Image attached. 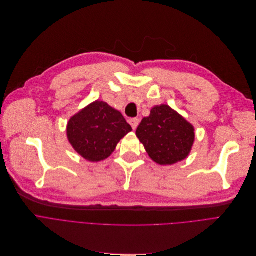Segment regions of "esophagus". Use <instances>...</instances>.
I'll return each instance as SVG.
<instances>
[{
	"mask_svg": "<svg viewBox=\"0 0 256 256\" xmlns=\"http://www.w3.org/2000/svg\"><path fill=\"white\" fill-rule=\"evenodd\" d=\"M129 124L131 125L133 130H136L138 128V124H140V120L138 118H130L129 120Z\"/></svg>",
	"mask_w": 256,
	"mask_h": 256,
	"instance_id": "34e87169",
	"label": "esophagus"
}]
</instances>
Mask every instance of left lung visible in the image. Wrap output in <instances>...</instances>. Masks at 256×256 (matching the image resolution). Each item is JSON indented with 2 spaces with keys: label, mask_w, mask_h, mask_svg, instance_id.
<instances>
[{
  "label": "left lung",
  "mask_w": 256,
  "mask_h": 256,
  "mask_svg": "<svg viewBox=\"0 0 256 256\" xmlns=\"http://www.w3.org/2000/svg\"><path fill=\"white\" fill-rule=\"evenodd\" d=\"M136 136L151 160L160 166L184 160L194 142V128L168 105L154 106L142 120Z\"/></svg>",
  "instance_id": "obj_1"
}]
</instances>
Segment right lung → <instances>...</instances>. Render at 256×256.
Here are the masks:
<instances>
[{"instance_id":"obj_1","label":"right lung","mask_w":256,"mask_h":256,"mask_svg":"<svg viewBox=\"0 0 256 256\" xmlns=\"http://www.w3.org/2000/svg\"><path fill=\"white\" fill-rule=\"evenodd\" d=\"M131 131L118 110L96 100L70 118L66 136L84 160L98 162L110 156L118 142Z\"/></svg>"}]
</instances>
